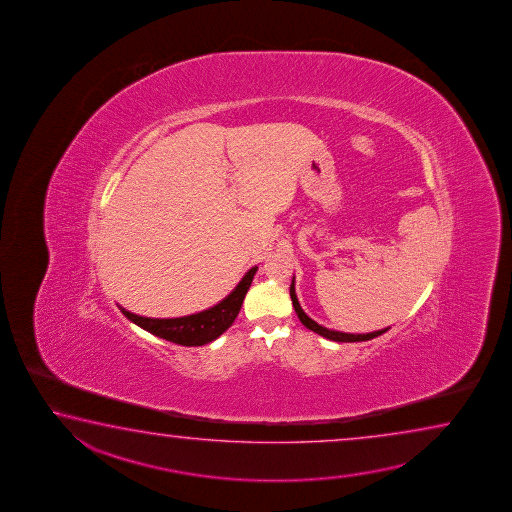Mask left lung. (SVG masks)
I'll use <instances>...</instances> for the list:
<instances>
[{
    "instance_id": "obj_1",
    "label": "left lung",
    "mask_w": 512,
    "mask_h": 512,
    "mask_svg": "<svg viewBox=\"0 0 512 512\" xmlns=\"http://www.w3.org/2000/svg\"><path fill=\"white\" fill-rule=\"evenodd\" d=\"M290 297H292V304H294L295 313H297L299 321L303 322L308 330L315 331V333H319L321 337L328 338V340H335V342H364V340L380 337L385 331L389 330V328H385V330L373 331V333H358V335H355V333H342V331L328 330V328L317 324V322L310 319V317L303 312L301 304L297 301V295H295L294 279H292V285H290Z\"/></svg>"
}]
</instances>
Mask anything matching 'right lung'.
<instances>
[{"label":"right lung","mask_w":512,"mask_h":512,"mask_svg":"<svg viewBox=\"0 0 512 512\" xmlns=\"http://www.w3.org/2000/svg\"><path fill=\"white\" fill-rule=\"evenodd\" d=\"M256 270L258 267H252L226 299H222L220 303L211 306L204 312L193 313L186 317L150 319V317H141L136 313L127 312L122 306H118V308L129 321L138 324L139 328H143L156 337L165 338L168 342L181 344V346H204V344L217 340L238 317L243 299L251 286Z\"/></svg>","instance_id":"right-lung-1"}]
</instances>
